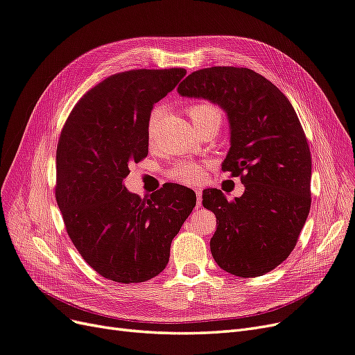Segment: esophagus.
<instances>
[{"label": "esophagus", "mask_w": 355, "mask_h": 355, "mask_svg": "<svg viewBox=\"0 0 355 355\" xmlns=\"http://www.w3.org/2000/svg\"><path fill=\"white\" fill-rule=\"evenodd\" d=\"M196 194H197V209L201 206V191L196 189Z\"/></svg>", "instance_id": "obj_1"}]
</instances>
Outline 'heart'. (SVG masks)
<instances>
[{"instance_id": "heart-1", "label": "heart", "mask_w": 355, "mask_h": 355, "mask_svg": "<svg viewBox=\"0 0 355 355\" xmlns=\"http://www.w3.org/2000/svg\"><path fill=\"white\" fill-rule=\"evenodd\" d=\"M161 111L157 108L153 111L151 116H149V123H148V135L153 136L154 128L158 123ZM189 116L192 120V124L200 125V124H206L210 121H219L220 123V112L218 111L216 106H213L210 103H197L192 105L189 108ZM171 178L175 180L180 182V184H187V185H194L198 184V182L202 179V168L196 164V163H189V161H184L179 166H176L171 171Z\"/></svg>"}]
</instances>
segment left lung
Listing matches in <instances>:
<instances>
[{
	"instance_id": "obj_1",
	"label": "left lung",
	"mask_w": 355,
	"mask_h": 355,
	"mask_svg": "<svg viewBox=\"0 0 355 355\" xmlns=\"http://www.w3.org/2000/svg\"><path fill=\"white\" fill-rule=\"evenodd\" d=\"M178 93L227 114L231 146L222 170L244 185L232 201L220 189L202 191V206L216 216L213 259L237 277L272 271L295 249L311 207V153L292 103L262 75L234 67L192 72Z\"/></svg>"
}]
</instances>
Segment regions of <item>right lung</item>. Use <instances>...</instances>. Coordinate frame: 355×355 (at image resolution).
Segmentation results:
<instances>
[{
	"instance_id": "1",
	"label": "right lung",
	"mask_w": 355,
	"mask_h": 355,
	"mask_svg": "<svg viewBox=\"0 0 355 355\" xmlns=\"http://www.w3.org/2000/svg\"><path fill=\"white\" fill-rule=\"evenodd\" d=\"M182 68L112 75L69 114L56 153V200L73 245L115 283H144L164 270L170 245L196 207V192L170 184L148 198L124 185L148 155L154 105L185 77Z\"/></svg>"
}]
</instances>
